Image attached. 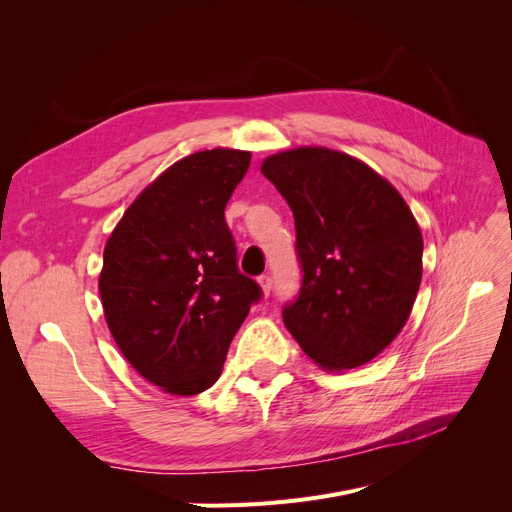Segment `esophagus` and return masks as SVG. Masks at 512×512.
I'll return each instance as SVG.
<instances>
[{
  "label": "esophagus",
  "instance_id": "obj_1",
  "mask_svg": "<svg viewBox=\"0 0 512 512\" xmlns=\"http://www.w3.org/2000/svg\"><path fill=\"white\" fill-rule=\"evenodd\" d=\"M258 282H260V286H262V292H265L267 294V297H269V294H271V290H273V280H271V275H260L258 277Z\"/></svg>",
  "mask_w": 512,
  "mask_h": 512
}]
</instances>
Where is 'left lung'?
<instances>
[{
    "label": "left lung",
    "mask_w": 512,
    "mask_h": 512,
    "mask_svg": "<svg viewBox=\"0 0 512 512\" xmlns=\"http://www.w3.org/2000/svg\"><path fill=\"white\" fill-rule=\"evenodd\" d=\"M294 215L301 288L282 318L322 369H352L404 329L423 277V235L406 200L361 160L299 147L262 162Z\"/></svg>",
    "instance_id": "8db88e82"
}]
</instances>
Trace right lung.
<instances>
[{"mask_svg": "<svg viewBox=\"0 0 512 512\" xmlns=\"http://www.w3.org/2000/svg\"><path fill=\"white\" fill-rule=\"evenodd\" d=\"M250 160V151L211 149L175 162L106 241L98 286L108 329L138 374L168 393L213 386L262 297L237 267L224 220Z\"/></svg>", "mask_w": 512, "mask_h": 512, "instance_id": "add662e5", "label": "right lung"}]
</instances>
